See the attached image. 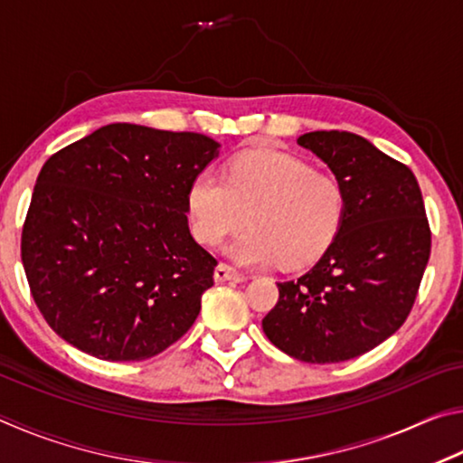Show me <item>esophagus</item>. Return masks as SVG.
<instances>
[{
	"mask_svg": "<svg viewBox=\"0 0 463 463\" xmlns=\"http://www.w3.org/2000/svg\"><path fill=\"white\" fill-rule=\"evenodd\" d=\"M242 273L232 268V265H226V263H218L216 269H214V279L216 281H231V279H241Z\"/></svg>",
	"mask_w": 463,
	"mask_h": 463,
	"instance_id": "34e87169",
	"label": "esophagus"
}]
</instances>
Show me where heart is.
Returning a JSON list of instances; mask_svg holds the SVG:
<instances>
[{
    "label": "heart",
    "mask_w": 463,
    "mask_h": 463,
    "mask_svg": "<svg viewBox=\"0 0 463 463\" xmlns=\"http://www.w3.org/2000/svg\"><path fill=\"white\" fill-rule=\"evenodd\" d=\"M345 203L339 179L273 148L234 156L224 177L203 169L187 190L192 231L206 245L241 229L249 213L250 229L226 247L247 265L315 261L339 232Z\"/></svg>",
    "instance_id": "b5f03b06"
}]
</instances>
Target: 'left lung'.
Returning a JSON list of instances; mask_svg holds the SVG:
<instances>
[{"mask_svg": "<svg viewBox=\"0 0 463 463\" xmlns=\"http://www.w3.org/2000/svg\"><path fill=\"white\" fill-rule=\"evenodd\" d=\"M339 179L341 229L304 276L279 281L263 333L289 357L339 364L364 355L409 317L430 253V231L412 171L345 130L298 137Z\"/></svg>", "mask_w": 463, "mask_h": 463, "instance_id": "obj_1", "label": "left lung"}]
</instances>
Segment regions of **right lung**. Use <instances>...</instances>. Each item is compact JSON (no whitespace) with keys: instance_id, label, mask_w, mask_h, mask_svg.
<instances>
[{"instance_id":"obj_1","label":"right lung","mask_w":463,"mask_h":463,"mask_svg":"<svg viewBox=\"0 0 463 463\" xmlns=\"http://www.w3.org/2000/svg\"><path fill=\"white\" fill-rule=\"evenodd\" d=\"M218 148L195 132L118 122L44 163L22 263L61 339L106 362H143L190 331L216 260L192 237L187 190Z\"/></svg>"}]
</instances>
